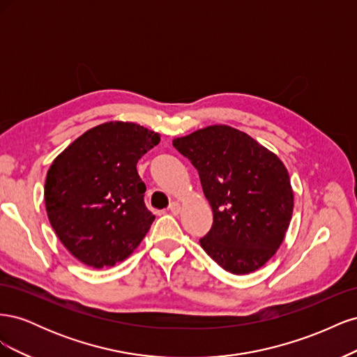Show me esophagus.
I'll return each mask as SVG.
<instances>
[{
  "label": "esophagus",
  "instance_id": "esophagus-1",
  "mask_svg": "<svg viewBox=\"0 0 357 357\" xmlns=\"http://www.w3.org/2000/svg\"><path fill=\"white\" fill-rule=\"evenodd\" d=\"M180 210H181V205H180L177 201H174V202H171V204H169V211H171L172 214H178V213H180Z\"/></svg>",
  "mask_w": 357,
  "mask_h": 357
}]
</instances>
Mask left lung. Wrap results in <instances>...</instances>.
Segmentation results:
<instances>
[{"label": "left lung", "instance_id": "1", "mask_svg": "<svg viewBox=\"0 0 357 357\" xmlns=\"http://www.w3.org/2000/svg\"><path fill=\"white\" fill-rule=\"evenodd\" d=\"M198 169L213 226L201 247L225 271L248 274L282 245L294 213L283 160L248 134L211 125L172 139Z\"/></svg>", "mask_w": 357, "mask_h": 357}]
</instances>
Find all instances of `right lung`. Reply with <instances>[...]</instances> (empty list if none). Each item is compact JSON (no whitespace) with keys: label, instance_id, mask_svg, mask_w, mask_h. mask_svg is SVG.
<instances>
[{"label":"right lung","instance_id":"1","mask_svg":"<svg viewBox=\"0 0 357 357\" xmlns=\"http://www.w3.org/2000/svg\"><path fill=\"white\" fill-rule=\"evenodd\" d=\"M160 134L132 122H105L53 159L45 183L47 218L84 265L114 266L134 253L155 220L137 162Z\"/></svg>","mask_w":357,"mask_h":357}]
</instances>
